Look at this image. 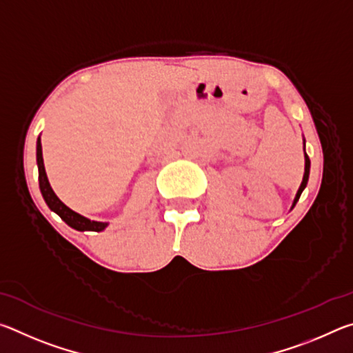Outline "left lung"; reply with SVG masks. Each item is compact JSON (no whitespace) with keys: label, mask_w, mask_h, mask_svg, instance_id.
<instances>
[{"label":"left lung","mask_w":353,"mask_h":353,"mask_svg":"<svg viewBox=\"0 0 353 353\" xmlns=\"http://www.w3.org/2000/svg\"><path fill=\"white\" fill-rule=\"evenodd\" d=\"M308 176H310V159H308V155L305 154V172H303V181H302V183H301V187H299V191H297V194H296V199H294V204H292V207L296 205V202L299 201V198H301L303 188L307 187Z\"/></svg>","instance_id":"left-lung-1"}]
</instances>
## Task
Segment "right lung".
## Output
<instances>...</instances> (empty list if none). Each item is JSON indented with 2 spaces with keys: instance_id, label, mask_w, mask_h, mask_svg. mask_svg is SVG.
<instances>
[{
  "instance_id": "obj_1",
  "label": "right lung",
  "mask_w": 353,
  "mask_h": 353,
  "mask_svg": "<svg viewBox=\"0 0 353 353\" xmlns=\"http://www.w3.org/2000/svg\"><path fill=\"white\" fill-rule=\"evenodd\" d=\"M37 165H39V185H40V191L41 196H43L45 202L48 207L51 208L52 212H56L59 216H61L65 223H67L70 227H73L76 230H92V232H101L107 227V223H98V221H90L87 218H83L82 214L76 213L68 208L63 202L57 198L54 191H52L50 182H48L46 172H45V165H43V155H41V143H40V137L37 140Z\"/></svg>"
}]
</instances>
